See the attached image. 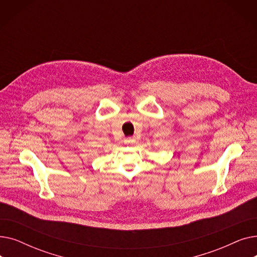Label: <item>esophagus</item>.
<instances>
[{"label": "esophagus", "instance_id": "obj_1", "mask_svg": "<svg viewBox=\"0 0 257 257\" xmlns=\"http://www.w3.org/2000/svg\"><path fill=\"white\" fill-rule=\"evenodd\" d=\"M124 143L126 145H133V144H136V139H134V138H126L124 140Z\"/></svg>", "mask_w": 257, "mask_h": 257}]
</instances>
